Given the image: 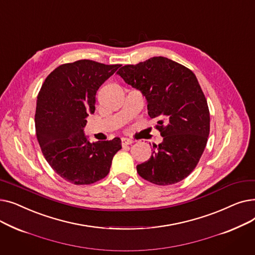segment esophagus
Masks as SVG:
<instances>
[{"label": "esophagus", "instance_id": "34e87169", "mask_svg": "<svg viewBox=\"0 0 255 255\" xmlns=\"http://www.w3.org/2000/svg\"><path fill=\"white\" fill-rule=\"evenodd\" d=\"M121 140H122V145H128V144H131L133 142L132 139L127 138V137H122V138H121Z\"/></svg>", "mask_w": 255, "mask_h": 255}]
</instances>
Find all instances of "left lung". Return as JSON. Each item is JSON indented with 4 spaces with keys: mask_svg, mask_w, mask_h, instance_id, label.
I'll return each instance as SVG.
<instances>
[{
    "mask_svg": "<svg viewBox=\"0 0 255 255\" xmlns=\"http://www.w3.org/2000/svg\"><path fill=\"white\" fill-rule=\"evenodd\" d=\"M118 74L142 93L163 137L148 161L136 166L138 175L161 186L184 180L196 167L210 133L209 107L195 74L164 57L125 65Z\"/></svg>",
    "mask_w": 255,
    "mask_h": 255,
    "instance_id": "1",
    "label": "left lung"
}]
</instances>
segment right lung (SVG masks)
Masks as SVG:
<instances>
[{"mask_svg":"<svg viewBox=\"0 0 255 255\" xmlns=\"http://www.w3.org/2000/svg\"><path fill=\"white\" fill-rule=\"evenodd\" d=\"M121 65L91 60L63 64L44 80L37 97L36 135L50 167L65 181L89 185L105 178L121 139L90 142L84 128L95 112L96 93Z\"/></svg>","mask_w":255,"mask_h":255,"instance_id":"obj_1","label":"right lung"}]
</instances>
